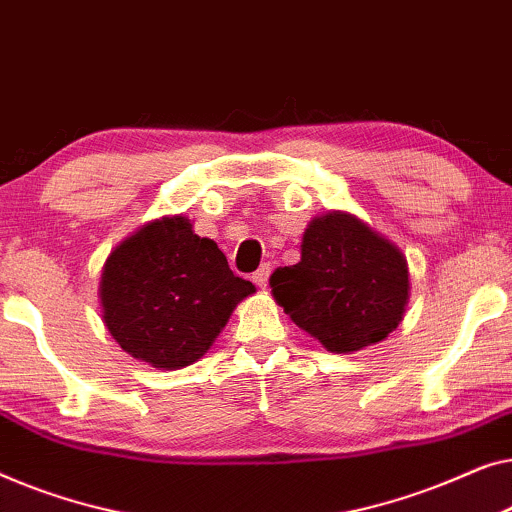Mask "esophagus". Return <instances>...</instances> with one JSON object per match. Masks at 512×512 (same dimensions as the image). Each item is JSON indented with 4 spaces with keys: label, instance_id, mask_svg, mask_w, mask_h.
Returning a JSON list of instances; mask_svg holds the SVG:
<instances>
[{
    "label": "esophagus",
    "instance_id": "obj_1",
    "mask_svg": "<svg viewBox=\"0 0 512 512\" xmlns=\"http://www.w3.org/2000/svg\"><path fill=\"white\" fill-rule=\"evenodd\" d=\"M269 276H271V264H262L259 266V269L253 273V283L257 285V287H264L269 285Z\"/></svg>",
    "mask_w": 512,
    "mask_h": 512
}]
</instances>
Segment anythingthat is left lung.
<instances>
[{"mask_svg":"<svg viewBox=\"0 0 512 512\" xmlns=\"http://www.w3.org/2000/svg\"><path fill=\"white\" fill-rule=\"evenodd\" d=\"M292 322L329 352H355L399 327L408 304L401 250L355 215L329 211L311 220L301 259L269 278Z\"/></svg>","mask_w":512,"mask_h":512,"instance_id":"1","label":"left lung"}]
</instances>
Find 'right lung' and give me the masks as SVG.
Segmentation results:
<instances>
[{"label": "right lung", "mask_w": 512, "mask_h": 512, "mask_svg": "<svg viewBox=\"0 0 512 512\" xmlns=\"http://www.w3.org/2000/svg\"><path fill=\"white\" fill-rule=\"evenodd\" d=\"M255 292L211 239L183 215L153 220L106 259L99 301L106 329L125 352L155 369L204 357L239 301Z\"/></svg>", "instance_id": "right-lung-1"}]
</instances>
